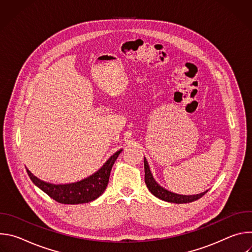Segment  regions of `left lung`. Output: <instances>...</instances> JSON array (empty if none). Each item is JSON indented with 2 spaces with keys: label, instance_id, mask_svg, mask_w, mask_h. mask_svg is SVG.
Masks as SVG:
<instances>
[{
  "label": "left lung",
  "instance_id": "obj_1",
  "mask_svg": "<svg viewBox=\"0 0 252 252\" xmlns=\"http://www.w3.org/2000/svg\"><path fill=\"white\" fill-rule=\"evenodd\" d=\"M145 182L146 185L149 189V190L158 198L167 201V202H173V203H188V202H192L194 200L199 199L200 197H202L207 190H205L204 192H201L199 194H194V195H183V194H177V193H173L171 191H168L167 189H163L162 187H160L156 181L155 178L151 172L149 163L145 158Z\"/></svg>",
  "mask_w": 252,
  "mask_h": 252
}]
</instances>
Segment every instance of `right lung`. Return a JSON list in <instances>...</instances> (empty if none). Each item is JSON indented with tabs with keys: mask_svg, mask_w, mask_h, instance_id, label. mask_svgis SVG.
<instances>
[{
	"mask_svg": "<svg viewBox=\"0 0 252 252\" xmlns=\"http://www.w3.org/2000/svg\"><path fill=\"white\" fill-rule=\"evenodd\" d=\"M122 151L114 154L96 172L74 184L53 185L41 181L29 169L27 172L32 182L56 201L63 204L87 203L96 199L106 189L112 167Z\"/></svg>",
	"mask_w": 252,
	"mask_h": 252,
	"instance_id": "add662e5",
	"label": "right lung"
}]
</instances>
